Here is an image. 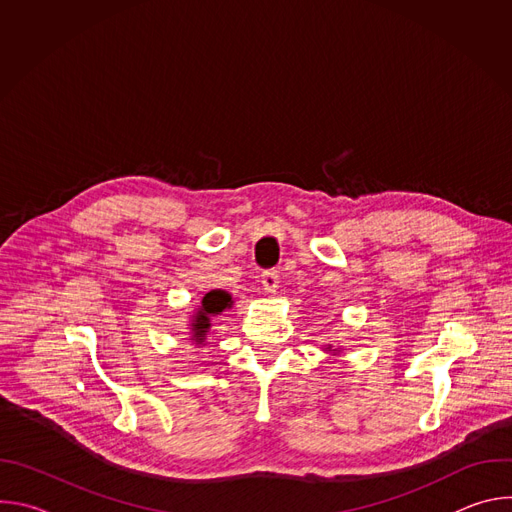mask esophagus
Segmentation results:
<instances>
[{"mask_svg": "<svg viewBox=\"0 0 512 512\" xmlns=\"http://www.w3.org/2000/svg\"><path fill=\"white\" fill-rule=\"evenodd\" d=\"M261 287L265 294H275V289L279 287V273L277 271H265L261 275Z\"/></svg>", "mask_w": 512, "mask_h": 512, "instance_id": "34e87169", "label": "esophagus"}]
</instances>
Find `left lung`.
<instances>
[{"label":"left lung","mask_w":512,"mask_h":512,"mask_svg":"<svg viewBox=\"0 0 512 512\" xmlns=\"http://www.w3.org/2000/svg\"><path fill=\"white\" fill-rule=\"evenodd\" d=\"M328 348H332V346H328Z\"/></svg>","instance_id":"8db88e82"}]
</instances>
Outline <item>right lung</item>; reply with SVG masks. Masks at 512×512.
I'll return each instance as SVG.
<instances>
[{
    "label": "right lung",
    "instance_id": "right-lung-1",
    "mask_svg": "<svg viewBox=\"0 0 512 512\" xmlns=\"http://www.w3.org/2000/svg\"><path fill=\"white\" fill-rule=\"evenodd\" d=\"M233 308V298L225 289H212L202 298L198 312L192 316V338L196 344H202L206 340V332L210 328V318L223 314Z\"/></svg>",
    "mask_w": 512,
    "mask_h": 512
}]
</instances>
